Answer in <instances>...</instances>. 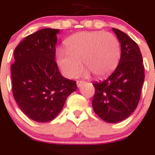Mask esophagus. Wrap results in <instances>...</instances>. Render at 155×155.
Here are the masks:
<instances>
[{"mask_svg": "<svg viewBox=\"0 0 155 155\" xmlns=\"http://www.w3.org/2000/svg\"><path fill=\"white\" fill-rule=\"evenodd\" d=\"M84 81H76V84H77L78 87H81L82 86V84H84Z\"/></svg>", "mask_w": 155, "mask_h": 155, "instance_id": "34e87169", "label": "esophagus"}]
</instances>
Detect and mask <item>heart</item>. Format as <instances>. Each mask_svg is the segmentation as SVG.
<instances>
[{"label":"heart","instance_id":"b5f03b06","mask_svg":"<svg viewBox=\"0 0 155 155\" xmlns=\"http://www.w3.org/2000/svg\"><path fill=\"white\" fill-rule=\"evenodd\" d=\"M65 49L57 51V63L67 77L72 78L79 71L81 74L104 77L114 71L121 55L120 44L114 35L103 31L80 32L71 35L65 41Z\"/></svg>","mask_w":155,"mask_h":155}]
</instances>
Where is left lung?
I'll use <instances>...</instances> for the list:
<instances>
[{
    "mask_svg": "<svg viewBox=\"0 0 155 155\" xmlns=\"http://www.w3.org/2000/svg\"><path fill=\"white\" fill-rule=\"evenodd\" d=\"M112 31L120 43V60L111 76L93 83L95 93L92 106L101 120L117 123L130 116L138 106L144 81V68L138 44L120 30L112 28Z\"/></svg>",
    "mask_w": 155,
    "mask_h": 155,
    "instance_id": "8db88e82",
    "label": "left lung"
}]
</instances>
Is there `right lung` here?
I'll return each mask as SVG.
<instances>
[{
	"instance_id": "obj_1",
	"label": "right lung",
	"mask_w": 155,
	"mask_h": 155,
	"mask_svg": "<svg viewBox=\"0 0 155 155\" xmlns=\"http://www.w3.org/2000/svg\"><path fill=\"white\" fill-rule=\"evenodd\" d=\"M60 30L44 28L25 38L15 48L12 65V92L23 113L38 122L59 114L67 97L77 89L55 62Z\"/></svg>"
}]
</instances>
